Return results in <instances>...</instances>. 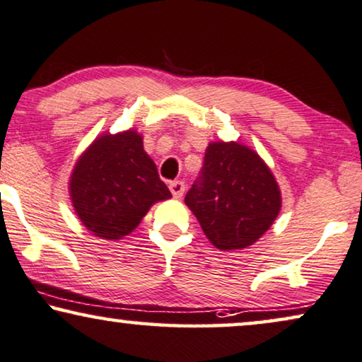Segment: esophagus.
Masks as SVG:
<instances>
[{"label": "esophagus", "instance_id": "esophagus-1", "mask_svg": "<svg viewBox=\"0 0 362 362\" xmlns=\"http://www.w3.org/2000/svg\"><path fill=\"white\" fill-rule=\"evenodd\" d=\"M170 192L172 195H174V198H182L183 192H185V183H183L182 180H175V182H170Z\"/></svg>", "mask_w": 362, "mask_h": 362}]
</instances>
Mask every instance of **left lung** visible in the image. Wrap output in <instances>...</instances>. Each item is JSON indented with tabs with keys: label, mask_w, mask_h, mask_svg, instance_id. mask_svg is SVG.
<instances>
[{
	"label": "left lung",
	"mask_w": 362,
	"mask_h": 362,
	"mask_svg": "<svg viewBox=\"0 0 362 362\" xmlns=\"http://www.w3.org/2000/svg\"><path fill=\"white\" fill-rule=\"evenodd\" d=\"M205 236L221 251L252 246L274 225L282 193L272 170L251 147L210 142L200 180L185 195Z\"/></svg>",
	"instance_id": "8db88e82"
}]
</instances>
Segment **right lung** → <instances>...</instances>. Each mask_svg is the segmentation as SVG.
Segmentation results:
<instances>
[{"mask_svg":"<svg viewBox=\"0 0 362 362\" xmlns=\"http://www.w3.org/2000/svg\"><path fill=\"white\" fill-rule=\"evenodd\" d=\"M69 192L81 225L106 241L128 236L172 197L136 129L96 137L75 162Z\"/></svg>","mask_w":362,"mask_h":362,"instance_id":"right-lung-1","label":"right lung"}]
</instances>
